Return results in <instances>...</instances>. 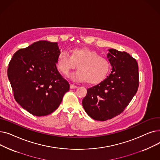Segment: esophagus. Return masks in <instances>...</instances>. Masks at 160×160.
<instances>
[{"label":"esophagus","instance_id":"obj_1","mask_svg":"<svg viewBox=\"0 0 160 160\" xmlns=\"http://www.w3.org/2000/svg\"><path fill=\"white\" fill-rule=\"evenodd\" d=\"M78 87L77 86H74V85H73V84H71L70 85V88L71 89H76V88H77Z\"/></svg>","mask_w":160,"mask_h":160}]
</instances>
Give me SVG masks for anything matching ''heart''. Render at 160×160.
<instances>
[{"label": "heart", "mask_w": 160, "mask_h": 160, "mask_svg": "<svg viewBox=\"0 0 160 160\" xmlns=\"http://www.w3.org/2000/svg\"><path fill=\"white\" fill-rule=\"evenodd\" d=\"M56 66L64 76H68L77 67L78 70L71 77L77 81L86 80L89 84H97L102 82L111 67L110 62L106 58L87 47L72 48L69 55L66 52H61L57 57Z\"/></svg>", "instance_id": "heart-1"}]
</instances>
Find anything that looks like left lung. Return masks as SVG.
Instances as JSON below:
<instances>
[{
	"instance_id": "obj_1",
	"label": "left lung",
	"mask_w": 160,
	"mask_h": 160,
	"mask_svg": "<svg viewBox=\"0 0 160 160\" xmlns=\"http://www.w3.org/2000/svg\"><path fill=\"white\" fill-rule=\"evenodd\" d=\"M112 71L98 84L87 89L83 108L92 119L104 121L123 112L139 87L137 61L128 53L109 49Z\"/></svg>"
}]
</instances>
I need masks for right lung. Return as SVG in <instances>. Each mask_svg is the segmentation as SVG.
Masks as SVG:
<instances>
[{
    "label": "right lung",
    "instance_id": "obj_1",
    "mask_svg": "<svg viewBox=\"0 0 160 160\" xmlns=\"http://www.w3.org/2000/svg\"><path fill=\"white\" fill-rule=\"evenodd\" d=\"M57 43L39 41L21 48L8 65V77L15 100L33 115L45 116L61 104L69 83L56 67Z\"/></svg>",
    "mask_w": 160,
    "mask_h": 160
}]
</instances>
